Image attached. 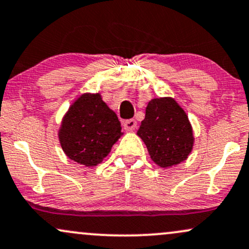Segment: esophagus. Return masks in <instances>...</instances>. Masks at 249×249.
Listing matches in <instances>:
<instances>
[{
    "label": "esophagus",
    "mask_w": 249,
    "mask_h": 249,
    "mask_svg": "<svg viewBox=\"0 0 249 249\" xmlns=\"http://www.w3.org/2000/svg\"><path fill=\"white\" fill-rule=\"evenodd\" d=\"M137 127L136 119H127L124 122V128L127 131H133Z\"/></svg>",
    "instance_id": "34e87169"
}]
</instances>
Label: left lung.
<instances>
[{"label": "left lung", "instance_id": "obj_1", "mask_svg": "<svg viewBox=\"0 0 249 249\" xmlns=\"http://www.w3.org/2000/svg\"><path fill=\"white\" fill-rule=\"evenodd\" d=\"M139 136L152 160L160 167H172L185 160L193 149V128L185 112L173 98H154L146 107Z\"/></svg>", "mask_w": 249, "mask_h": 249}]
</instances>
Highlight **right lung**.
I'll list each match as a JSON object with an SVG mask.
<instances>
[{
  "label": "right lung",
  "instance_id": "add662e5",
  "mask_svg": "<svg viewBox=\"0 0 249 249\" xmlns=\"http://www.w3.org/2000/svg\"><path fill=\"white\" fill-rule=\"evenodd\" d=\"M121 122L98 94L77 98L62 121L59 139L66 155L86 166H96L121 137Z\"/></svg>",
  "mask_w": 249,
  "mask_h": 249
}]
</instances>
